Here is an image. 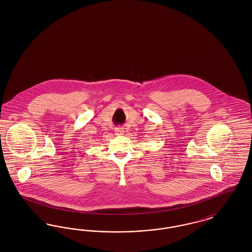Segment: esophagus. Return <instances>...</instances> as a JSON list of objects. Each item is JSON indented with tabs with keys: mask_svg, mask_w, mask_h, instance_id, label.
<instances>
[{
	"mask_svg": "<svg viewBox=\"0 0 252 252\" xmlns=\"http://www.w3.org/2000/svg\"><path fill=\"white\" fill-rule=\"evenodd\" d=\"M114 131H115L116 135H123V134L125 133V128H124V127H121V126H118V127H115Z\"/></svg>",
	"mask_w": 252,
	"mask_h": 252,
	"instance_id": "obj_1",
	"label": "esophagus"
}]
</instances>
